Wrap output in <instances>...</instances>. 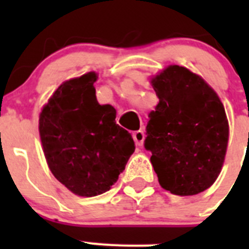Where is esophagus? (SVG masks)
I'll use <instances>...</instances> for the list:
<instances>
[{"instance_id":"1","label":"esophagus","mask_w":249,"mask_h":249,"mask_svg":"<svg viewBox=\"0 0 249 249\" xmlns=\"http://www.w3.org/2000/svg\"><path fill=\"white\" fill-rule=\"evenodd\" d=\"M133 140H135L136 144L137 146H142L143 144V141H144V133L143 131H136L135 133H133Z\"/></svg>"}]
</instances>
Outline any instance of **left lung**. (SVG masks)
Returning a JSON list of instances; mask_svg holds the SVG:
<instances>
[{"instance_id": "1", "label": "left lung", "mask_w": 249, "mask_h": 249, "mask_svg": "<svg viewBox=\"0 0 249 249\" xmlns=\"http://www.w3.org/2000/svg\"><path fill=\"white\" fill-rule=\"evenodd\" d=\"M152 85L160 102L148 114L144 148L158 181L173 195H198L217 179L227 151L223 105L186 67L169 66Z\"/></svg>"}]
</instances>
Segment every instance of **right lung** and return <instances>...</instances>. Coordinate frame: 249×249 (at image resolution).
Masks as SVG:
<instances>
[{"label": "right lung", "mask_w": 249, "mask_h": 249, "mask_svg": "<svg viewBox=\"0 0 249 249\" xmlns=\"http://www.w3.org/2000/svg\"><path fill=\"white\" fill-rule=\"evenodd\" d=\"M96 80L89 72L63 82L39 116L51 172L82 197L109 191L135 152L131 133L116 123V109L97 102Z\"/></svg>", "instance_id": "add662e5"}]
</instances>
